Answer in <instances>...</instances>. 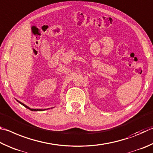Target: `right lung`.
<instances>
[{
    "instance_id": "add662e5",
    "label": "right lung",
    "mask_w": 153,
    "mask_h": 153,
    "mask_svg": "<svg viewBox=\"0 0 153 153\" xmlns=\"http://www.w3.org/2000/svg\"><path fill=\"white\" fill-rule=\"evenodd\" d=\"M17 100L19 103L20 104H21V105H23L24 107H25L26 108H27V109H30L31 111H44V110H46V109H32V108H29V107H28L27 105H26L25 104H24V103H21V101H18L17 100ZM49 109V108H48Z\"/></svg>"
}]
</instances>
